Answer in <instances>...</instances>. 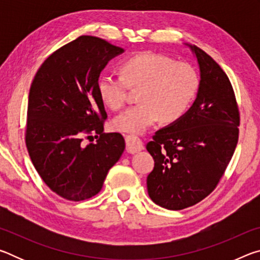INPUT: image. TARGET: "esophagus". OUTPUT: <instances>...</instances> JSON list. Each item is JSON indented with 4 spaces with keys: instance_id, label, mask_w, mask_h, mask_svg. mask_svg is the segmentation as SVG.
Here are the masks:
<instances>
[{
    "instance_id": "obj_1",
    "label": "esophagus",
    "mask_w": 260,
    "mask_h": 260,
    "mask_svg": "<svg viewBox=\"0 0 260 260\" xmlns=\"http://www.w3.org/2000/svg\"><path fill=\"white\" fill-rule=\"evenodd\" d=\"M126 141V150L128 153H136L143 150V143L136 135H127Z\"/></svg>"
}]
</instances>
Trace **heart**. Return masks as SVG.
<instances>
[{"label": "heart", "mask_w": 260, "mask_h": 260, "mask_svg": "<svg viewBox=\"0 0 260 260\" xmlns=\"http://www.w3.org/2000/svg\"><path fill=\"white\" fill-rule=\"evenodd\" d=\"M122 76L104 73L98 81L101 100L112 110L126 103L129 87L141 89L140 104L114 117V129L141 134L161 119L173 122L182 117L200 88L196 70L170 57L146 52L124 61Z\"/></svg>", "instance_id": "1"}]
</instances>
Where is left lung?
Returning <instances> with one entry per match:
<instances>
[{
  "label": "left lung",
  "instance_id": "obj_1",
  "mask_svg": "<svg viewBox=\"0 0 260 260\" xmlns=\"http://www.w3.org/2000/svg\"><path fill=\"white\" fill-rule=\"evenodd\" d=\"M200 69V88L188 111L158 129L147 150L155 167L147 178L152 202L169 210L199 203L213 190L239 140L240 116L230 79L212 57L184 43Z\"/></svg>",
  "mask_w": 260,
  "mask_h": 260
}]
</instances>
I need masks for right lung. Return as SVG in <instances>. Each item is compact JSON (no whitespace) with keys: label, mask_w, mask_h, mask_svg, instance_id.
Instances as JSON below:
<instances>
[{"label":"right lung","mask_w":260,"mask_h":260,"mask_svg":"<svg viewBox=\"0 0 260 260\" xmlns=\"http://www.w3.org/2000/svg\"><path fill=\"white\" fill-rule=\"evenodd\" d=\"M124 51L103 39L82 35L48 57L34 77L26 146L39 175L65 200L95 196L124 152L119 133H103L107 112L98 90L101 72ZM91 133L100 136L85 146L82 136Z\"/></svg>","instance_id":"1"}]
</instances>
